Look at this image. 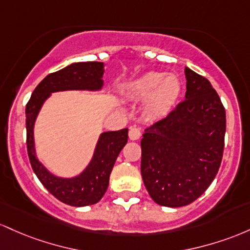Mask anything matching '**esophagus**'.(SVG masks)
<instances>
[{
	"instance_id": "1",
	"label": "esophagus",
	"mask_w": 250,
	"mask_h": 250,
	"mask_svg": "<svg viewBox=\"0 0 250 250\" xmlns=\"http://www.w3.org/2000/svg\"><path fill=\"white\" fill-rule=\"evenodd\" d=\"M142 136V132H140V128L137 127V126H131L130 131H128V137H130L131 140H137L140 138Z\"/></svg>"
}]
</instances>
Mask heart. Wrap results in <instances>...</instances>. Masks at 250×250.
Wrapping results in <instances>:
<instances>
[{"mask_svg":"<svg viewBox=\"0 0 250 250\" xmlns=\"http://www.w3.org/2000/svg\"><path fill=\"white\" fill-rule=\"evenodd\" d=\"M126 94L134 100H146L145 112L150 117L167 116L181 94V81L176 75L148 72L126 86Z\"/></svg>","mask_w":250,"mask_h":250,"instance_id":"obj_1","label":"heart"}]
</instances>
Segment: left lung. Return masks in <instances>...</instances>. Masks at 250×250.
<instances>
[{"label": "left lung", "mask_w": 250, "mask_h": 250, "mask_svg": "<svg viewBox=\"0 0 250 250\" xmlns=\"http://www.w3.org/2000/svg\"><path fill=\"white\" fill-rule=\"evenodd\" d=\"M186 100L145 130L142 177L159 206L178 208L208 189L222 162L226 110L210 81L186 67Z\"/></svg>", "instance_id": "obj_1"}]
</instances>
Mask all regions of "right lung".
Here are the masks:
<instances>
[{
  "instance_id": "obj_1",
  "label": "right lung",
  "mask_w": 250,
  "mask_h": 250,
  "mask_svg": "<svg viewBox=\"0 0 250 250\" xmlns=\"http://www.w3.org/2000/svg\"><path fill=\"white\" fill-rule=\"evenodd\" d=\"M104 63L97 61L74 62L50 73L36 86L26 106L27 151L30 164L42 186L64 204L85 207L98 203L106 192L111 171L123 147L127 143V128L103 132L93 157L86 169L71 178L58 177L39 161L35 151L34 125L42 105L54 92L99 91L103 88Z\"/></svg>"
}]
</instances>
